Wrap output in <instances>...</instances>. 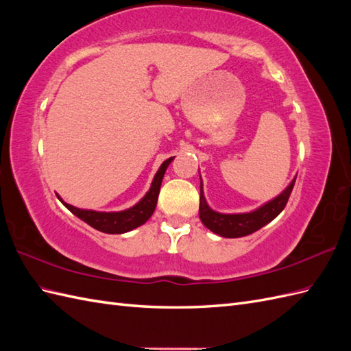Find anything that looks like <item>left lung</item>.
Segmentation results:
<instances>
[{"mask_svg":"<svg viewBox=\"0 0 351 351\" xmlns=\"http://www.w3.org/2000/svg\"><path fill=\"white\" fill-rule=\"evenodd\" d=\"M294 182L295 180H293V182H291L278 197H274L270 202H267L255 211L245 214H220L213 211L211 208L208 206L202 190V181H200L199 217L208 229L220 237L238 238L250 235L253 232H256L258 229L265 226L267 223H270L282 213L283 208L287 206L289 195L294 187Z\"/></svg>","mask_w":351,"mask_h":351,"instance_id":"obj_1","label":"left lung"}]
</instances>
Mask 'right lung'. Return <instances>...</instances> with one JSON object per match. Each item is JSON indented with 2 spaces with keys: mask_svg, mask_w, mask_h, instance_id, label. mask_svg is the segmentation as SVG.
<instances>
[{
  "mask_svg": "<svg viewBox=\"0 0 351 351\" xmlns=\"http://www.w3.org/2000/svg\"><path fill=\"white\" fill-rule=\"evenodd\" d=\"M171 160H173V156L161 164L158 171H156V175L154 178L151 189H149L145 197L141 199L138 204L128 208V210H125V211L99 213V211H92V210H80V208L66 204L62 199L60 200L71 213L77 215L78 219L86 221L87 225H90L92 228L101 230V232L125 234V232H128V230H132V229H136V228L143 225V223H146L149 220V217L154 214L155 206H156V200H158V195H160L162 178H164V173H166V169L171 162Z\"/></svg>",
  "mask_w": 351,
  "mask_h": 351,
  "instance_id": "obj_1",
  "label": "right lung"
}]
</instances>
